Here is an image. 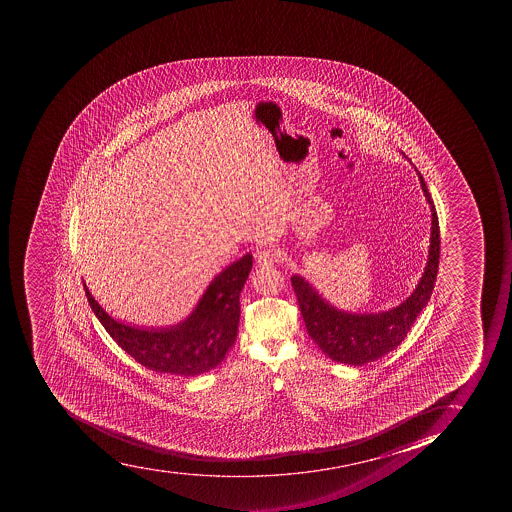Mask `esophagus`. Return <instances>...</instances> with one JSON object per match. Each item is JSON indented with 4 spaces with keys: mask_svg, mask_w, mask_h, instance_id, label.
I'll list each match as a JSON object with an SVG mask.
<instances>
[{
    "mask_svg": "<svg viewBox=\"0 0 512 512\" xmlns=\"http://www.w3.org/2000/svg\"><path fill=\"white\" fill-rule=\"evenodd\" d=\"M256 264L259 267H269L274 266L275 262L278 261V251L277 250H261L256 253Z\"/></svg>",
    "mask_w": 512,
    "mask_h": 512,
    "instance_id": "esophagus-1",
    "label": "esophagus"
}]
</instances>
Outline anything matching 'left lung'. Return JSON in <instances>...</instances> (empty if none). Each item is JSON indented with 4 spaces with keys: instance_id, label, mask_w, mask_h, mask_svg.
Listing matches in <instances>:
<instances>
[{
    "instance_id": "1",
    "label": "left lung",
    "mask_w": 512,
    "mask_h": 512,
    "mask_svg": "<svg viewBox=\"0 0 512 512\" xmlns=\"http://www.w3.org/2000/svg\"><path fill=\"white\" fill-rule=\"evenodd\" d=\"M424 197L431 205L432 227L429 256L424 274L410 298L386 312L378 314H351L336 309L318 294L314 286L299 275L291 277L299 309L306 323L307 333L314 339L323 354L331 360L354 367L381 359L402 343L419 312L427 306L434 290L440 258L439 218L435 211L426 182L418 171Z\"/></svg>"
}]
</instances>
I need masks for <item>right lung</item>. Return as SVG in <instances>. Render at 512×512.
<instances>
[{"mask_svg":"<svg viewBox=\"0 0 512 512\" xmlns=\"http://www.w3.org/2000/svg\"><path fill=\"white\" fill-rule=\"evenodd\" d=\"M253 256L232 262L214 277L184 322L168 328H139L110 317L85 286L86 298L105 331L136 362L169 375L197 376L218 367L237 338L240 293Z\"/></svg>","mask_w":512,"mask_h":512,"instance_id":"right-lung-1","label":"right lung"}]
</instances>
